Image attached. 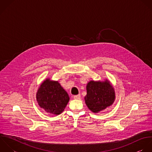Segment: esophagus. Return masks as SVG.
Wrapping results in <instances>:
<instances>
[{"label": "esophagus", "mask_w": 152, "mask_h": 152, "mask_svg": "<svg viewBox=\"0 0 152 152\" xmlns=\"http://www.w3.org/2000/svg\"><path fill=\"white\" fill-rule=\"evenodd\" d=\"M73 98L75 99H79L80 98V94H78L77 95H74L73 96Z\"/></svg>", "instance_id": "1"}]
</instances>
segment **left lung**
<instances>
[{
	"label": "left lung",
	"instance_id": "1",
	"mask_svg": "<svg viewBox=\"0 0 152 152\" xmlns=\"http://www.w3.org/2000/svg\"><path fill=\"white\" fill-rule=\"evenodd\" d=\"M86 90L85 103L94 113L105 109L114 101V89L107 80L102 82L91 81L87 84Z\"/></svg>",
	"mask_w": 152,
	"mask_h": 152
}]
</instances>
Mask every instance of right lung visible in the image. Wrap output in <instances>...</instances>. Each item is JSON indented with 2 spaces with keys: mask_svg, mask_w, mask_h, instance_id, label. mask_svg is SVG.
<instances>
[{
  "mask_svg": "<svg viewBox=\"0 0 152 152\" xmlns=\"http://www.w3.org/2000/svg\"><path fill=\"white\" fill-rule=\"evenodd\" d=\"M37 100L47 113L58 115L64 111L69 96L58 82L47 79L38 90Z\"/></svg>",
  "mask_w": 152,
  "mask_h": 152,
  "instance_id": "1",
  "label": "right lung"
}]
</instances>
